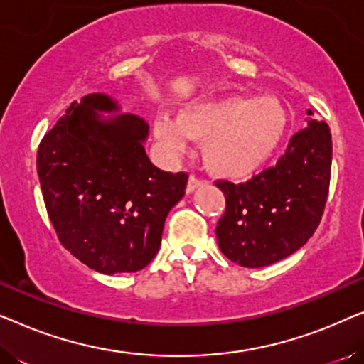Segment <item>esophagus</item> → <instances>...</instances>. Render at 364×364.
Segmentation results:
<instances>
[{"label": "esophagus", "instance_id": "esophagus-1", "mask_svg": "<svg viewBox=\"0 0 364 364\" xmlns=\"http://www.w3.org/2000/svg\"><path fill=\"white\" fill-rule=\"evenodd\" d=\"M202 183H203L202 178H200V177H197V176H193V173H192V176L188 177V183H187V192H188V193L193 192V191H196V188H197L198 186H202Z\"/></svg>", "mask_w": 364, "mask_h": 364}]
</instances>
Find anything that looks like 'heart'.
<instances>
[{"label":"heart","instance_id":"obj_1","mask_svg":"<svg viewBox=\"0 0 364 364\" xmlns=\"http://www.w3.org/2000/svg\"><path fill=\"white\" fill-rule=\"evenodd\" d=\"M287 129V114L273 97L225 96L187 104L181 116L159 114L154 132L171 154L187 151L188 137L203 144L213 172L228 178L252 176L265 166Z\"/></svg>","mask_w":364,"mask_h":364}]
</instances>
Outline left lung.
Segmentation results:
<instances>
[{
	"label": "left lung",
	"mask_w": 364,
	"mask_h": 364,
	"mask_svg": "<svg viewBox=\"0 0 364 364\" xmlns=\"http://www.w3.org/2000/svg\"><path fill=\"white\" fill-rule=\"evenodd\" d=\"M331 151L328 124L311 119L293 134L275 166L240 183L215 181L227 202L215 233L228 260L247 268L267 267L310 240L325 212Z\"/></svg>",
	"instance_id": "obj_1"
}]
</instances>
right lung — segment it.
Listing matches in <instances>:
<instances>
[{"mask_svg": "<svg viewBox=\"0 0 364 364\" xmlns=\"http://www.w3.org/2000/svg\"><path fill=\"white\" fill-rule=\"evenodd\" d=\"M104 94L74 101L38 147V176L63 247L104 275L142 270L159 250L164 223L186 193L187 172H164L142 142L149 124L116 111Z\"/></svg>", "mask_w": 364, "mask_h": 364, "instance_id": "add662e5", "label": "right lung"}]
</instances>
